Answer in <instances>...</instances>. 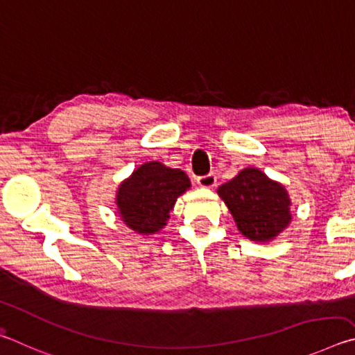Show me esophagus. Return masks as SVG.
<instances>
[{
    "label": "esophagus",
    "instance_id": "esophagus-1",
    "mask_svg": "<svg viewBox=\"0 0 355 355\" xmlns=\"http://www.w3.org/2000/svg\"><path fill=\"white\" fill-rule=\"evenodd\" d=\"M198 184L202 189H214L216 185V178L214 174H206V176H200L198 178Z\"/></svg>",
    "mask_w": 355,
    "mask_h": 355
}]
</instances>
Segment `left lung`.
I'll use <instances>...</instances> for the list:
<instances>
[{"label":"left lung","mask_w":355,"mask_h":355,"mask_svg":"<svg viewBox=\"0 0 355 355\" xmlns=\"http://www.w3.org/2000/svg\"><path fill=\"white\" fill-rule=\"evenodd\" d=\"M218 195L232 214L239 231L252 241H270L290 225L287 190L257 168H245L223 184Z\"/></svg>","instance_id":"8db88e82"}]
</instances>
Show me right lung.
I'll list each match as a JSON object with an SVG mask.
<instances>
[{
	"mask_svg": "<svg viewBox=\"0 0 355 355\" xmlns=\"http://www.w3.org/2000/svg\"><path fill=\"white\" fill-rule=\"evenodd\" d=\"M190 189V179L179 168L148 162L123 181L116 191V207L124 225L141 235L166 226L170 210Z\"/></svg>",
	"mask_w": 355,
	"mask_h": 355,
	"instance_id": "1",
	"label": "right lung"
}]
</instances>
